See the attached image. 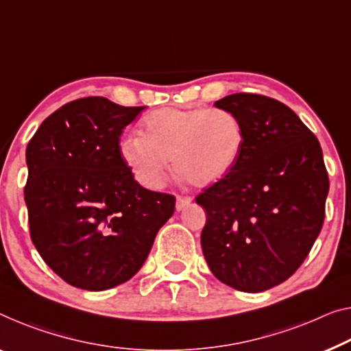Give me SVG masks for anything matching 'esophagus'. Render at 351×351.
Wrapping results in <instances>:
<instances>
[{
	"instance_id": "esophagus-1",
	"label": "esophagus",
	"mask_w": 351,
	"mask_h": 351,
	"mask_svg": "<svg viewBox=\"0 0 351 351\" xmlns=\"http://www.w3.org/2000/svg\"><path fill=\"white\" fill-rule=\"evenodd\" d=\"M192 203V198L191 197H178L176 198V209L178 211H182V209H186Z\"/></svg>"
}]
</instances>
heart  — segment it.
<instances>
[{
    "label": "heart",
    "mask_w": 351,
    "mask_h": 351,
    "mask_svg": "<svg viewBox=\"0 0 351 351\" xmlns=\"http://www.w3.org/2000/svg\"><path fill=\"white\" fill-rule=\"evenodd\" d=\"M244 129L227 110L162 108L148 114L140 137L119 142V156L140 184L160 189L170 171L208 187L232 173L244 149Z\"/></svg>",
    "instance_id": "obj_1"
}]
</instances>
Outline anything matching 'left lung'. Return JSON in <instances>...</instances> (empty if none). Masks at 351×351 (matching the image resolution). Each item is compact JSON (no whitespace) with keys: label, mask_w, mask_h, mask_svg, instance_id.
I'll return each instance as SVG.
<instances>
[{"label":"left lung","mask_w":351,"mask_h":351,"mask_svg":"<svg viewBox=\"0 0 351 351\" xmlns=\"http://www.w3.org/2000/svg\"><path fill=\"white\" fill-rule=\"evenodd\" d=\"M214 106L237 114L245 140L232 173L197 197L203 255L226 285L265 291L300 268L320 234L329 191L322 146L276 99L238 93Z\"/></svg>","instance_id":"8db88e82"}]
</instances>
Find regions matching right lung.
Instances as JSON below:
<instances>
[{
    "instance_id": "right-lung-1",
    "label": "right lung",
    "mask_w": 351,
    "mask_h": 351,
    "mask_svg": "<svg viewBox=\"0 0 351 351\" xmlns=\"http://www.w3.org/2000/svg\"><path fill=\"white\" fill-rule=\"evenodd\" d=\"M145 107L106 97L66 104L26 146L33 244L67 284L102 291L142 268L175 197L145 189L119 156L123 129Z\"/></svg>"
}]
</instances>
